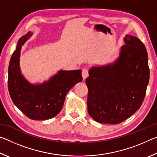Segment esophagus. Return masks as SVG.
Wrapping results in <instances>:
<instances>
[{
  "label": "esophagus",
  "mask_w": 157,
  "mask_h": 157,
  "mask_svg": "<svg viewBox=\"0 0 157 157\" xmlns=\"http://www.w3.org/2000/svg\"><path fill=\"white\" fill-rule=\"evenodd\" d=\"M82 78H83V79H86L87 77L89 76V72H88V70L86 68H84L82 69Z\"/></svg>",
  "instance_id": "34e87169"
}]
</instances>
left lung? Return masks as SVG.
<instances>
[{
	"label": "left lung",
	"mask_w": 157,
	"mask_h": 157,
	"mask_svg": "<svg viewBox=\"0 0 157 157\" xmlns=\"http://www.w3.org/2000/svg\"><path fill=\"white\" fill-rule=\"evenodd\" d=\"M120 55L111 64L94 66L86 79L88 112L100 123L118 124L144 100L150 79L147 52L143 42L127 34Z\"/></svg>",
	"instance_id": "left-lung-1"
}]
</instances>
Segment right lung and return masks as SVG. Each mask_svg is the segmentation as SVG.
Instances as JSON below:
<instances>
[{"label":"right lung","mask_w":157,"mask_h":157,"mask_svg":"<svg viewBox=\"0 0 157 157\" xmlns=\"http://www.w3.org/2000/svg\"><path fill=\"white\" fill-rule=\"evenodd\" d=\"M29 32L18 40L8 68V89L14 104L32 120H48L57 116L63 107L66 95L82 80V71H59L48 82L32 84L21 74V47L32 36Z\"/></svg>","instance_id":"obj_1"}]
</instances>
